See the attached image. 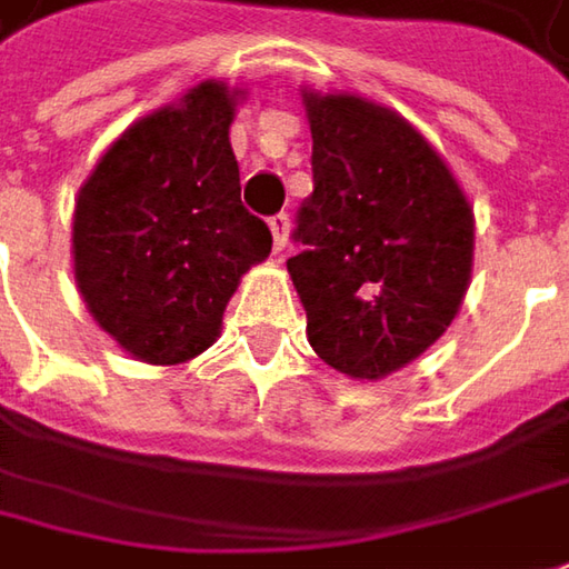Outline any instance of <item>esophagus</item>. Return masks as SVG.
<instances>
[{"label": "esophagus", "instance_id": "obj_1", "mask_svg": "<svg viewBox=\"0 0 569 569\" xmlns=\"http://www.w3.org/2000/svg\"><path fill=\"white\" fill-rule=\"evenodd\" d=\"M271 227V240H274V252H281L288 246V233H291V220L288 213H274L269 220Z\"/></svg>", "mask_w": 569, "mask_h": 569}]
</instances>
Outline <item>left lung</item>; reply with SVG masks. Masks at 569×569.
<instances>
[{
	"label": "left lung",
	"instance_id": "8db88e82",
	"mask_svg": "<svg viewBox=\"0 0 569 569\" xmlns=\"http://www.w3.org/2000/svg\"><path fill=\"white\" fill-rule=\"evenodd\" d=\"M313 194L288 259L307 339L329 368L378 381L451 327L473 262V211L397 111L358 96L303 92Z\"/></svg>",
	"mask_w": 569,
	"mask_h": 569
}]
</instances>
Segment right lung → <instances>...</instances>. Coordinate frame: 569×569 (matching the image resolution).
I'll list each match as a JSON object with an SVG mask.
<instances>
[{
    "label": "right lung",
    "mask_w": 569,
    "mask_h": 569,
    "mask_svg": "<svg viewBox=\"0 0 569 569\" xmlns=\"http://www.w3.org/2000/svg\"><path fill=\"white\" fill-rule=\"evenodd\" d=\"M240 89L208 79L130 124L79 188L72 271L124 352L182 365L211 349L246 271L271 252L240 201L230 124Z\"/></svg>",
    "instance_id": "1"
}]
</instances>
